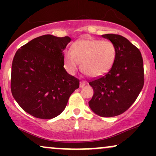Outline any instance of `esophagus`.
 Wrapping results in <instances>:
<instances>
[{"instance_id":"obj_1","label":"esophagus","mask_w":156,"mask_h":156,"mask_svg":"<svg viewBox=\"0 0 156 156\" xmlns=\"http://www.w3.org/2000/svg\"><path fill=\"white\" fill-rule=\"evenodd\" d=\"M85 85H86L85 82H80V87H81V88H84Z\"/></svg>"}]
</instances>
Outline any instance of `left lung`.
I'll return each mask as SVG.
<instances>
[{"mask_svg":"<svg viewBox=\"0 0 156 156\" xmlns=\"http://www.w3.org/2000/svg\"><path fill=\"white\" fill-rule=\"evenodd\" d=\"M69 37L47 34L32 39L16 52L12 65L11 90L25 112L40 119L62 113L79 80L64 67L63 51Z\"/></svg>","mask_w":156,"mask_h":156,"instance_id":"1","label":"left lung"}]
</instances>
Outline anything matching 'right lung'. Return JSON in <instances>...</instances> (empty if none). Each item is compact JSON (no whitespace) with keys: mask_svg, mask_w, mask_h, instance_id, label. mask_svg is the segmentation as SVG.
Wrapping results in <instances>:
<instances>
[{"mask_svg":"<svg viewBox=\"0 0 156 156\" xmlns=\"http://www.w3.org/2000/svg\"><path fill=\"white\" fill-rule=\"evenodd\" d=\"M115 50L110 70L89 82L94 94L89 105L92 112L103 117H115L131 106L144 85V67L141 53L122 36L102 35Z\"/></svg>","mask_w":156,"mask_h":156,"instance_id":"1","label":"right lung"}]
</instances>
